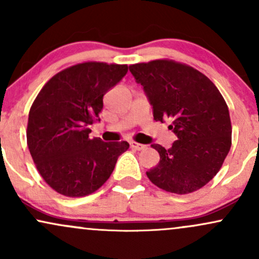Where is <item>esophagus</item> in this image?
Segmentation results:
<instances>
[{"label":"esophagus","mask_w":259,"mask_h":259,"mask_svg":"<svg viewBox=\"0 0 259 259\" xmlns=\"http://www.w3.org/2000/svg\"><path fill=\"white\" fill-rule=\"evenodd\" d=\"M130 147H132L133 150H138V151H141V150H144V148H146L145 145L138 144V142H134V141L130 142Z\"/></svg>","instance_id":"obj_1"}]
</instances>
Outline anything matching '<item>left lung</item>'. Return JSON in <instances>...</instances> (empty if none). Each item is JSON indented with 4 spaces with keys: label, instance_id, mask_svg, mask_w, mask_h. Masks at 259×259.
<instances>
[{
    "label": "left lung",
    "instance_id": "1",
    "mask_svg": "<svg viewBox=\"0 0 259 259\" xmlns=\"http://www.w3.org/2000/svg\"><path fill=\"white\" fill-rule=\"evenodd\" d=\"M152 106L156 121L170 119L178 140L168 150L153 144L159 163L146 171L154 185L174 194L201 189L221 169L231 147L229 109L217 86L189 65L167 59L129 67Z\"/></svg>",
    "mask_w": 259,
    "mask_h": 259
}]
</instances>
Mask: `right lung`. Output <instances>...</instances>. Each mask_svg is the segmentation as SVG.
<instances>
[{
	"label": "right lung",
	"instance_id": "right-lung-1",
	"mask_svg": "<svg viewBox=\"0 0 259 259\" xmlns=\"http://www.w3.org/2000/svg\"><path fill=\"white\" fill-rule=\"evenodd\" d=\"M127 73L126 64L86 62L67 68L47 81L29 112L26 140L44 180L58 194L81 197L111 177L126 141L90 139L99 123L103 96Z\"/></svg>",
	"mask_w": 259,
	"mask_h": 259
}]
</instances>
